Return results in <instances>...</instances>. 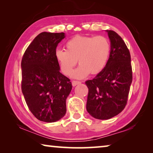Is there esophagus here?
Returning a JSON list of instances; mask_svg holds the SVG:
<instances>
[{"mask_svg": "<svg viewBox=\"0 0 153 153\" xmlns=\"http://www.w3.org/2000/svg\"><path fill=\"white\" fill-rule=\"evenodd\" d=\"M81 84V82H79V81H73L72 82V86H76L77 85L80 84Z\"/></svg>", "mask_w": 153, "mask_h": 153, "instance_id": "34e87169", "label": "esophagus"}]
</instances>
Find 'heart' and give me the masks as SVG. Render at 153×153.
Here are the masks:
<instances>
[{"label": "heart", "instance_id": "b5f03b06", "mask_svg": "<svg viewBox=\"0 0 153 153\" xmlns=\"http://www.w3.org/2000/svg\"><path fill=\"white\" fill-rule=\"evenodd\" d=\"M65 48L66 50L56 49L55 59L66 76L71 74L78 61L80 65L71 74L77 79L84 78L90 73L96 75L101 72L111 53L109 40L102 36H76L67 41Z\"/></svg>", "mask_w": 153, "mask_h": 153}]
</instances>
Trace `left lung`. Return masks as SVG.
<instances>
[{
  "mask_svg": "<svg viewBox=\"0 0 153 153\" xmlns=\"http://www.w3.org/2000/svg\"><path fill=\"white\" fill-rule=\"evenodd\" d=\"M107 32L111 41L107 63L94 79L85 82L88 88L87 111L98 120H108L124 109L132 82L129 49L115 32Z\"/></svg>",
  "mask_w": 153,
  "mask_h": 153,
  "instance_id": "obj_1",
  "label": "left lung"
}]
</instances>
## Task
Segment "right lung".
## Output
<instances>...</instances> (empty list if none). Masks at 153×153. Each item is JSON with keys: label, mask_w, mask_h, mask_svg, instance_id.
<instances>
[{"label": "right lung", "mask_w": 153, "mask_h": 153, "mask_svg": "<svg viewBox=\"0 0 153 153\" xmlns=\"http://www.w3.org/2000/svg\"><path fill=\"white\" fill-rule=\"evenodd\" d=\"M65 33L44 32L28 46L22 63V90L30 111L38 120L55 122L66 113V99L72 89L60 72L55 56Z\"/></svg>", "instance_id": "obj_1"}]
</instances>
